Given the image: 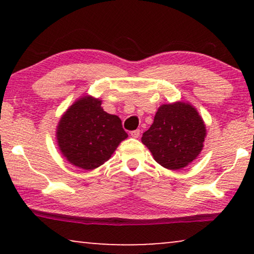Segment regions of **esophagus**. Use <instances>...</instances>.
I'll use <instances>...</instances> for the list:
<instances>
[{"instance_id": "34e87169", "label": "esophagus", "mask_w": 254, "mask_h": 254, "mask_svg": "<svg viewBox=\"0 0 254 254\" xmlns=\"http://www.w3.org/2000/svg\"><path fill=\"white\" fill-rule=\"evenodd\" d=\"M130 135H131V137L137 138L138 136H140V129H135L133 131H130Z\"/></svg>"}]
</instances>
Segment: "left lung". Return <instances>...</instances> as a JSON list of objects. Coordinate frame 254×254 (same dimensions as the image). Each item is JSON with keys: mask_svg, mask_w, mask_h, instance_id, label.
<instances>
[{"mask_svg": "<svg viewBox=\"0 0 254 254\" xmlns=\"http://www.w3.org/2000/svg\"><path fill=\"white\" fill-rule=\"evenodd\" d=\"M206 127L193 106L185 103L159 107L154 123L142 135L155 161L169 170L192 163L202 150Z\"/></svg>", "mask_w": 254, "mask_h": 254, "instance_id": "left-lung-1", "label": "left lung"}]
</instances>
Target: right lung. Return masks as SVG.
<instances>
[{
  "label": "right lung",
  "mask_w": 254,
  "mask_h": 254,
  "mask_svg": "<svg viewBox=\"0 0 254 254\" xmlns=\"http://www.w3.org/2000/svg\"><path fill=\"white\" fill-rule=\"evenodd\" d=\"M100 105L99 99L83 97L69 107L59 123V148L77 168H98L128 136L120 118L106 113Z\"/></svg>",
  "instance_id": "obj_1"
}]
</instances>
